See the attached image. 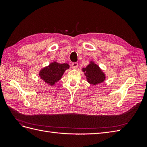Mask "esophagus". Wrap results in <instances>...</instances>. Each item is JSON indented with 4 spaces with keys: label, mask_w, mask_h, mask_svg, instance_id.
Wrapping results in <instances>:
<instances>
[{
    "label": "esophagus",
    "mask_w": 147,
    "mask_h": 147,
    "mask_svg": "<svg viewBox=\"0 0 147 147\" xmlns=\"http://www.w3.org/2000/svg\"><path fill=\"white\" fill-rule=\"evenodd\" d=\"M78 66V64L77 63H73L72 64V67L73 69H77Z\"/></svg>",
    "instance_id": "esophagus-1"
}]
</instances>
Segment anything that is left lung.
<instances>
[{
    "mask_svg": "<svg viewBox=\"0 0 147 147\" xmlns=\"http://www.w3.org/2000/svg\"><path fill=\"white\" fill-rule=\"evenodd\" d=\"M82 71L86 76L87 82L92 85L103 83L106 78L104 72L94 61H90L86 67L82 69Z\"/></svg>",
    "mask_w": 147,
    "mask_h": 147,
    "instance_id": "left-lung-1",
    "label": "left lung"
}]
</instances>
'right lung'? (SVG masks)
<instances>
[{
    "mask_svg": "<svg viewBox=\"0 0 147 147\" xmlns=\"http://www.w3.org/2000/svg\"><path fill=\"white\" fill-rule=\"evenodd\" d=\"M69 67L70 65L67 63L60 64L53 61L40 70L38 75L48 85L53 86L60 80L65 71Z\"/></svg>",
    "mask_w": 147,
    "mask_h": 147,
    "instance_id": "right-lung-1",
    "label": "right lung"
}]
</instances>
